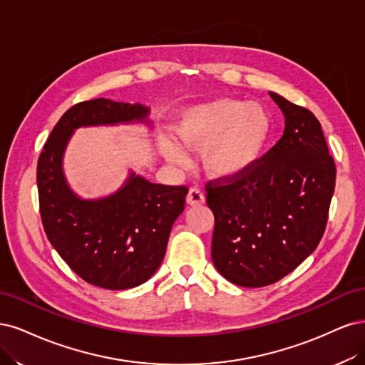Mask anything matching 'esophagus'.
<instances>
[{"mask_svg":"<svg viewBox=\"0 0 365 365\" xmlns=\"http://www.w3.org/2000/svg\"><path fill=\"white\" fill-rule=\"evenodd\" d=\"M186 203L190 206H200L205 203V194L198 190V187H191L190 192L186 195Z\"/></svg>","mask_w":365,"mask_h":365,"instance_id":"obj_1","label":"esophagus"}]
</instances>
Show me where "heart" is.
<instances>
[{"label":"heart","mask_w":365,"mask_h":365,"mask_svg":"<svg viewBox=\"0 0 365 365\" xmlns=\"http://www.w3.org/2000/svg\"><path fill=\"white\" fill-rule=\"evenodd\" d=\"M175 138L162 136V156L175 165L187 162V150L202 148V163L220 180L242 178L262 160L273 135L272 115L264 106L215 98L182 109L173 123Z\"/></svg>","instance_id":"heart-1"}]
</instances>
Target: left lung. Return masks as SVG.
<instances>
[{"mask_svg": "<svg viewBox=\"0 0 365 365\" xmlns=\"http://www.w3.org/2000/svg\"><path fill=\"white\" fill-rule=\"evenodd\" d=\"M268 93L285 116L284 136L249 174L206 186L215 217L212 262L245 288L274 284L317 249L335 190V163L319 120Z\"/></svg>", "mask_w": 365, "mask_h": 365, "instance_id": "left-lung-1", "label": "left lung"}]
</instances>
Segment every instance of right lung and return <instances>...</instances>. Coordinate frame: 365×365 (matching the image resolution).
I'll list each match as a JSON object with an SVG mask.
<instances>
[{"instance_id": "add662e5", "label": "right lung", "mask_w": 365, "mask_h": 365, "mask_svg": "<svg viewBox=\"0 0 365 365\" xmlns=\"http://www.w3.org/2000/svg\"><path fill=\"white\" fill-rule=\"evenodd\" d=\"M145 124L150 108L97 98L66 110L38 160V191L46 237L81 279L106 289H128L160 267L170 232L185 209L186 186H167L128 170L118 190L98 198L80 197L69 186L63 156L81 127Z\"/></svg>"}]
</instances>
